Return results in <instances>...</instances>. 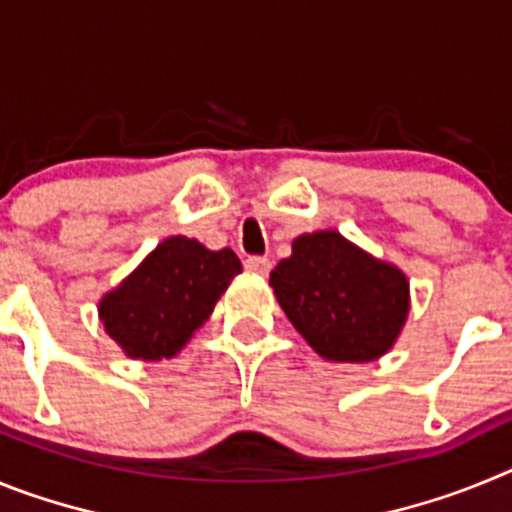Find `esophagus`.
I'll return each mask as SVG.
<instances>
[{"label":"esophagus","mask_w":512,"mask_h":512,"mask_svg":"<svg viewBox=\"0 0 512 512\" xmlns=\"http://www.w3.org/2000/svg\"><path fill=\"white\" fill-rule=\"evenodd\" d=\"M243 266H246L248 271H253V274H261V277H266L271 271V261L266 259V256H248Z\"/></svg>","instance_id":"1"}]
</instances>
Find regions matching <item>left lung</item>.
<instances>
[{
  "mask_svg": "<svg viewBox=\"0 0 512 512\" xmlns=\"http://www.w3.org/2000/svg\"><path fill=\"white\" fill-rule=\"evenodd\" d=\"M284 315L328 361H374L408 318V279L336 230L300 235L271 271Z\"/></svg>",
  "mask_w": 512,
  "mask_h": 512,
  "instance_id": "8db88e82",
  "label": "left lung"
}]
</instances>
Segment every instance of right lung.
Here are the masks:
<instances>
[{
    "mask_svg": "<svg viewBox=\"0 0 512 512\" xmlns=\"http://www.w3.org/2000/svg\"><path fill=\"white\" fill-rule=\"evenodd\" d=\"M235 274L241 261L230 248L207 251L192 238L171 235L104 297L99 318L130 359H169L210 318Z\"/></svg>",
    "mask_w": 512,
    "mask_h": 512,
    "instance_id": "obj_1",
    "label": "right lung"
}]
</instances>
